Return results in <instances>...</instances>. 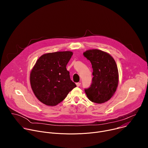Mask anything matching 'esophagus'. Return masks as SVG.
<instances>
[{
	"label": "esophagus",
	"mask_w": 148,
	"mask_h": 148,
	"mask_svg": "<svg viewBox=\"0 0 148 148\" xmlns=\"http://www.w3.org/2000/svg\"><path fill=\"white\" fill-rule=\"evenodd\" d=\"M76 85H77V87H79L81 86V82H77Z\"/></svg>",
	"instance_id": "esophagus-1"
}]
</instances>
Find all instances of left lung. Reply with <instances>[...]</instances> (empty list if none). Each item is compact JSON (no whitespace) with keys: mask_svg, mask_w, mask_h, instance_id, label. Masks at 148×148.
Instances as JSON below:
<instances>
[{"mask_svg":"<svg viewBox=\"0 0 148 148\" xmlns=\"http://www.w3.org/2000/svg\"><path fill=\"white\" fill-rule=\"evenodd\" d=\"M90 61L93 70L92 83L85 89L88 98L102 103L108 101L115 94L118 85V70L115 61L108 53L92 49L83 53Z\"/></svg>","mask_w":148,"mask_h":148,"instance_id":"left-lung-1","label":"left lung"}]
</instances>
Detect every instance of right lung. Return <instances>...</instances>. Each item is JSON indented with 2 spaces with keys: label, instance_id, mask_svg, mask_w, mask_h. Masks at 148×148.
I'll use <instances>...</instances> for the list:
<instances>
[{
  "label": "right lung",
  "instance_id": "obj_1",
  "mask_svg": "<svg viewBox=\"0 0 148 148\" xmlns=\"http://www.w3.org/2000/svg\"><path fill=\"white\" fill-rule=\"evenodd\" d=\"M73 53L57 51L42 55L31 71L30 81L37 98L49 106H56L65 99L76 85L66 66Z\"/></svg>",
  "mask_w": 148,
  "mask_h": 148
}]
</instances>
